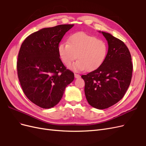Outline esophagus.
<instances>
[{
    "label": "esophagus",
    "mask_w": 146,
    "mask_h": 146,
    "mask_svg": "<svg viewBox=\"0 0 146 146\" xmlns=\"http://www.w3.org/2000/svg\"><path fill=\"white\" fill-rule=\"evenodd\" d=\"M74 76H75V78H79V77H80V75L77 74H74Z\"/></svg>",
    "instance_id": "esophagus-1"
}]
</instances>
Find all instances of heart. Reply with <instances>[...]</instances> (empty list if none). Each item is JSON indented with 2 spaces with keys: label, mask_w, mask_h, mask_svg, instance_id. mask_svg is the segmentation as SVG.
Returning <instances> with one entry per match:
<instances>
[{
  "label": "heart",
  "mask_w": 146,
  "mask_h": 146,
  "mask_svg": "<svg viewBox=\"0 0 146 146\" xmlns=\"http://www.w3.org/2000/svg\"><path fill=\"white\" fill-rule=\"evenodd\" d=\"M58 54L62 62L69 65L76 58L77 61L69 68L76 72L86 69L92 71L103 64L108 53L107 44L84 32L75 33L68 38V43L59 45Z\"/></svg>",
  "instance_id": "obj_1"
}]
</instances>
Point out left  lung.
<instances>
[{"label":"left lung","instance_id":"left-lung-1","mask_svg":"<svg viewBox=\"0 0 146 146\" xmlns=\"http://www.w3.org/2000/svg\"><path fill=\"white\" fill-rule=\"evenodd\" d=\"M100 33L108 41L107 57L99 68L82 77L88 102L102 110L111 107L125 95L131 82L133 64L124 42L108 33Z\"/></svg>","mask_w":146,"mask_h":146}]
</instances>
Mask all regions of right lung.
<instances>
[{"label":"right lung","instance_id":"add662e5","mask_svg":"<svg viewBox=\"0 0 146 146\" xmlns=\"http://www.w3.org/2000/svg\"><path fill=\"white\" fill-rule=\"evenodd\" d=\"M73 26L44 28L30 35L21 46L17 61L19 80L26 97L39 107H54L74 80V73L64 66L58 50L64 35Z\"/></svg>","mask_w":146,"mask_h":146}]
</instances>
